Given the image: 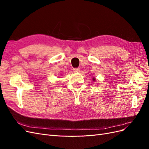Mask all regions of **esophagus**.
Segmentation results:
<instances>
[{"mask_svg":"<svg viewBox=\"0 0 149 149\" xmlns=\"http://www.w3.org/2000/svg\"><path fill=\"white\" fill-rule=\"evenodd\" d=\"M73 72H74V73H79V72L80 71V69L79 68H73Z\"/></svg>","mask_w":149,"mask_h":149,"instance_id":"1","label":"esophagus"}]
</instances>
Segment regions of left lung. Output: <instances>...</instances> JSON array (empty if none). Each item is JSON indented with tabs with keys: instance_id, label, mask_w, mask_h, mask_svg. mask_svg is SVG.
I'll return each instance as SVG.
<instances>
[{
	"instance_id": "8db88e82",
	"label": "left lung",
	"mask_w": 149,
	"mask_h": 149,
	"mask_svg": "<svg viewBox=\"0 0 149 149\" xmlns=\"http://www.w3.org/2000/svg\"><path fill=\"white\" fill-rule=\"evenodd\" d=\"M93 81H96V78L93 77Z\"/></svg>"
}]
</instances>
